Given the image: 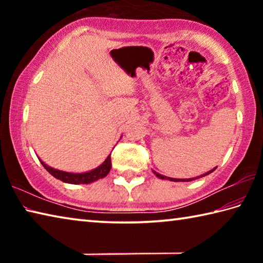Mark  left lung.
I'll list each match as a JSON object with an SVG mask.
<instances>
[{"label":"left lung","instance_id":"obj_1","mask_svg":"<svg viewBox=\"0 0 263 263\" xmlns=\"http://www.w3.org/2000/svg\"><path fill=\"white\" fill-rule=\"evenodd\" d=\"M216 168H217V167L211 169V171H209L208 173H205V174H203V175H201V176H197V177H193V179H173V177H168V176H164V175L159 174V173H157L155 171H152V172H153V174H154L155 176L159 177V179H161V180H168V181H173V182H190V181H193V180L199 179V177H203V176H206V175H209V174H211V173H212L213 171H216Z\"/></svg>","mask_w":263,"mask_h":263}]
</instances>
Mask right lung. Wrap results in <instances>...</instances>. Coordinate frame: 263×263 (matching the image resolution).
Segmentation results:
<instances>
[{"label":"right lung","mask_w":263,"mask_h":263,"mask_svg":"<svg viewBox=\"0 0 263 263\" xmlns=\"http://www.w3.org/2000/svg\"><path fill=\"white\" fill-rule=\"evenodd\" d=\"M110 155L111 154L108 155V158L104 160V162L101 163L99 167H96L95 169H91V171H89V172H84V173H69V172L59 171V169L50 167L41 159H39V161L42 162V164L45 167L46 171L58 180H61L62 182H66V183H72V184H88V183H91V182H95L100 179H103V177H105L109 174V172L111 169V157Z\"/></svg>","instance_id":"right-lung-1"}]
</instances>
